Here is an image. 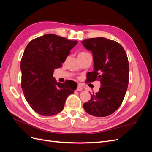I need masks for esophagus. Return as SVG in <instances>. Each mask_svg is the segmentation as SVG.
Instances as JSON below:
<instances>
[{
    "label": "esophagus",
    "instance_id": "obj_1",
    "mask_svg": "<svg viewBox=\"0 0 152 152\" xmlns=\"http://www.w3.org/2000/svg\"><path fill=\"white\" fill-rule=\"evenodd\" d=\"M82 90V87L80 86H77V91H81Z\"/></svg>",
    "mask_w": 152,
    "mask_h": 152
}]
</instances>
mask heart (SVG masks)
Returning <instances> with one entry per match:
<instances>
[{
	"mask_svg": "<svg viewBox=\"0 0 152 152\" xmlns=\"http://www.w3.org/2000/svg\"><path fill=\"white\" fill-rule=\"evenodd\" d=\"M89 54V53H87V52H85V51H82V52H80L79 54V56H82V55H85V54Z\"/></svg>",
	"mask_w": 152,
	"mask_h": 152,
	"instance_id": "1",
	"label": "heart"
}]
</instances>
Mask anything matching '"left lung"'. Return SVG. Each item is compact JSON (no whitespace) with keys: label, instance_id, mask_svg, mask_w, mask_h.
I'll use <instances>...</instances> for the list:
<instances>
[{"label":"left lung","instance_id":"8db88e82","mask_svg":"<svg viewBox=\"0 0 152 152\" xmlns=\"http://www.w3.org/2000/svg\"><path fill=\"white\" fill-rule=\"evenodd\" d=\"M93 55L94 70L88 73V82L99 80L101 87L83 107L86 112L98 117H107L120 107L129 83L128 58L125 50L116 41L103 37L82 41Z\"/></svg>","mask_w":152,"mask_h":152}]
</instances>
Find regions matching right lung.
<instances>
[{
	"instance_id": "1",
	"label": "right lung",
	"mask_w": 152,
	"mask_h": 152,
	"mask_svg": "<svg viewBox=\"0 0 152 152\" xmlns=\"http://www.w3.org/2000/svg\"><path fill=\"white\" fill-rule=\"evenodd\" d=\"M77 44V40L45 34L26 45L21 60V84L26 102L35 112L43 116L59 113L68 96L76 89L68 81L57 82L53 72L62 66Z\"/></svg>"
}]
</instances>
